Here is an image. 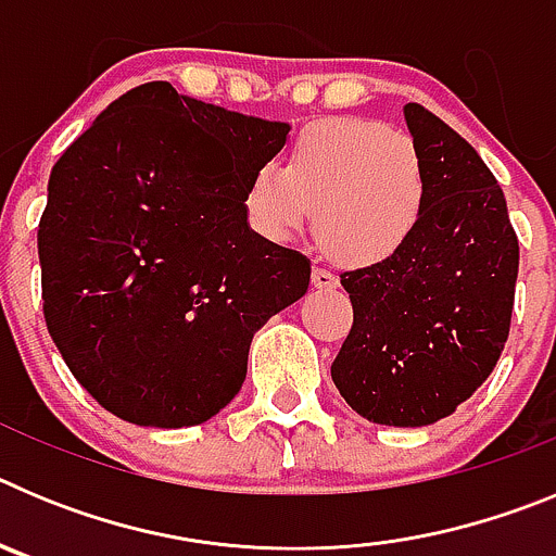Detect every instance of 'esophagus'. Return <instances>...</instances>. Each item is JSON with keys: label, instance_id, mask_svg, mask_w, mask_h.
<instances>
[{"label": "esophagus", "instance_id": "obj_1", "mask_svg": "<svg viewBox=\"0 0 556 556\" xmlns=\"http://www.w3.org/2000/svg\"><path fill=\"white\" fill-rule=\"evenodd\" d=\"M312 283L317 289H337V283H339V278L337 275L331 273V269H326V267H314V273H312Z\"/></svg>", "mask_w": 556, "mask_h": 556}]
</instances>
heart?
<instances>
[{
    "label": "heart",
    "instance_id": "b5f03b06",
    "mask_svg": "<svg viewBox=\"0 0 556 556\" xmlns=\"http://www.w3.org/2000/svg\"><path fill=\"white\" fill-rule=\"evenodd\" d=\"M248 219L289 239L312 219L317 239L356 267L395 258L429 211V169L415 141L367 119H328L298 136L287 169L262 166L244 194Z\"/></svg>",
    "mask_w": 556,
    "mask_h": 556
}]
</instances>
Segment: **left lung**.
I'll return each instance as SVG.
<instances>
[{
	"instance_id": "1",
	"label": "left lung",
	"mask_w": 556,
	"mask_h": 556,
	"mask_svg": "<svg viewBox=\"0 0 556 556\" xmlns=\"http://www.w3.org/2000/svg\"><path fill=\"white\" fill-rule=\"evenodd\" d=\"M404 119L429 169V211L395 258L339 275L353 328L331 378L362 417L415 429L454 415L493 372L513 320L518 236L479 152L417 102Z\"/></svg>"
}]
</instances>
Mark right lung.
<instances>
[{
  "label": "right lung",
  "mask_w": 556,
  "mask_h": 556,
  "mask_svg": "<svg viewBox=\"0 0 556 556\" xmlns=\"http://www.w3.org/2000/svg\"><path fill=\"white\" fill-rule=\"evenodd\" d=\"M287 139V122L159 80L113 100L52 166L43 317L111 415L152 429L211 420L242 390L253 333L306 294V255L255 233L244 208Z\"/></svg>",
  "instance_id": "1"
}]
</instances>
